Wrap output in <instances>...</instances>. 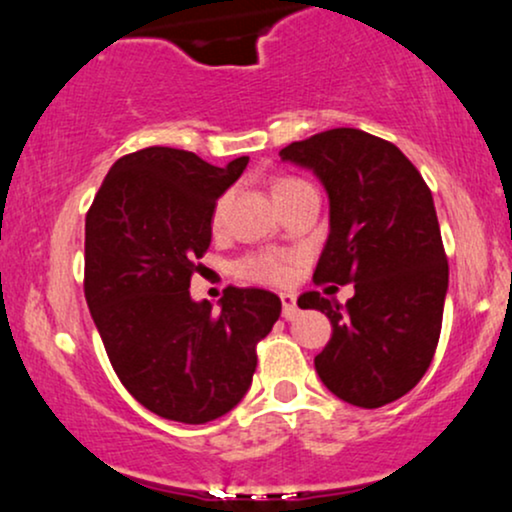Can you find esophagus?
<instances>
[{"label":"esophagus","mask_w":512,"mask_h":512,"mask_svg":"<svg viewBox=\"0 0 512 512\" xmlns=\"http://www.w3.org/2000/svg\"><path fill=\"white\" fill-rule=\"evenodd\" d=\"M281 315L286 320H293L298 315V305H296V296L293 293H281Z\"/></svg>","instance_id":"34e87169"}]
</instances>
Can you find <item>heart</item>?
<instances>
[{"mask_svg":"<svg viewBox=\"0 0 512 512\" xmlns=\"http://www.w3.org/2000/svg\"><path fill=\"white\" fill-rule=\"evenodd\" d=\"M289 182H296V180H291V178L279 180L274 185V190L289 185ZM221 211H223V202H219V207H216V214H214L216 221L221 219ZM238 269H240V274H245L248 279L264 281V284H284V281L289 279V262L279 255H252V257H248V260L240 262Z\"/></svg>","mask_w":512,"mask_h":512,"instance_id":"b5f03b06","label":"heart"}]
</instances>
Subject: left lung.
<instances>
[{
    "label": "left lung",
    "mask_w": 512,
    "mask_h": 512,
    "mask_svg": "<svg viewBox=\"0 0 512 512\" xmlns=\"http://www.w3.org/2000/svg\"><path fill=\"white\" fill-rule=\"evenodd\" d=\"M279 156L313 170L330 199L313 279L354 284L346 305L317 291L298 298L332 322L317 375L354 407L395 402L424 378L443 325L448 257L431 190L395 144L354 127L293 142Z\"/></svg>",
    "instance_id": "1"
}]
</instances>
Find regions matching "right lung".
Segmentation results:
<instances>
[{
    "instance_id": "1",
    "label": "right lung",
    "mask_w": 512,
    "mask_h": 512,
    "mask_svg": "<svg viewBox=\"0 0 512 512\" xmlns=\"http://www.w3.org/2000/svg\"><path fill=\"white\" fill-rule=\"evenodd\" d=\"M250 158L211 166L149 146L113 163L86 214L88 310L117 378L146 409L180 424L228 414L250 390L255 346L272 332V291L228 286L214 313L190 296L211 243L216 199Z\"/></svg>"
}]
</instances>
